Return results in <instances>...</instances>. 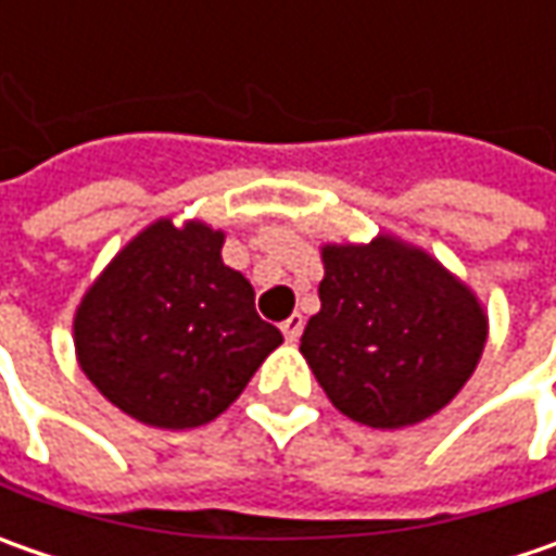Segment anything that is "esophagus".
Masks as SVG:
<instances>
[{
  "mask_svg": "<svg viewBox=\"0 0 556 556\" xmlns=\"http://www.w3.org/2000/svg\"><path fill=\"white\" fill-rule=\"evenodd\" d=\"M281 331L288 337V343H296L303 333V315H290L288 321H281Z\"/></svg>",
  "mask_w": 556,
  "mask_h": 556,
  "instance_id": "34e87169",
  "label": "esophagus"
}]
</instances>
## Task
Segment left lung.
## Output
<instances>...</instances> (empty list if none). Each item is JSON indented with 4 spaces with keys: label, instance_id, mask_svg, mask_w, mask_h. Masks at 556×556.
<instances>
[{
    "label": "left lung",
    "instance_id": "left-lung-1",
    "mask_svg": "<svg viewBox=\"0 0 556 556\" xmlns=\"http://www.w3.org/2000/svg\"><path fill=\"white\" fill-rule=\"evenodd\" d=\"M321 260V312L300 353L333 408L377 430L437 415L480 362L485 315L477 296L393 238L325 247Z\"/></svg>",
    "mask_w": 556,
    "mask_h": 556
}]
</instances>
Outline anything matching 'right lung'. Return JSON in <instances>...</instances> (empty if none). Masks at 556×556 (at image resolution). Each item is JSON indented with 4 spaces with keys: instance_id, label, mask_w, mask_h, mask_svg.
Instances as JSON below:
<instances>
[{
    "instance_id": "right-lung-1",
    "label": "right lung",
    "mask_w": 556,
    "mask_h": 556,
    "mask_svg": "<svg viewBox=\"0 0 556 556\" xmlns=\"http://www.w3.org/2000/svg\"><path fill=\"white\" fill-rule=\"evenodd\" d=\"M219 250L223 231L161 219L119 250L79 303L83 371L141 424H210L285 340L256 315L250 281Z\"/></svg>"
}]
</instances>
